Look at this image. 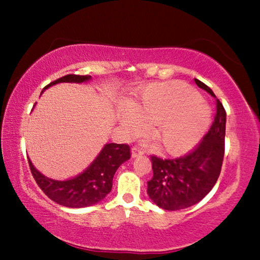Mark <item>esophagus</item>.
Listing matches in <instances>:
<instances>
[{"mask_svg":"<svg viewBox=\"0 0 260 260\" xmlns=\"http://www.w3.org/2000/svg\"><path fill=\"white\" fill-rule=\"evenodd\" d=\"M142 155H143V150H142V149L137 147H134L131 149V157L133 158H136L138 156H142Z\"/></svg>","mask_w":260,"mask_h":260,"instance_id":"1","label":"esophagus"}]
</instances>
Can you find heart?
<instances>
[{"instance_id":"b5f03b06","label":"heart","mask_w":260,"mask_h":260,"mask_svg":"<svg viewBox=\"0 0 260 260\" xmlns=\"http://www.w3.org/2000/svg\"><path fill=\"white\" fill-rule=\"evenodd\" d=\"M211 119V109L197 92L175 81L150 85L129 108L119 110L126 134L136 136L151 125L152 136L169 154L193 148L208 130Z\"/></svg>"}]
</instances>
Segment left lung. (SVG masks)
Wrapping results in <instances>:
<instances>
[{
    "mask_svg": "<svg viewBox=\"0 0 260 260\" xmlns=\"http://www.w3.org/2000/svg\"><path fill=\"white\" fill-rule=\"evenodd\" d=\"M200 88L215 97L202 81L195 79ZM226 112L216 99V115L211 129L193 150L176 158L162 159L152 156L154 176L148 182V195L167 211H179L201 201L218 181L225 152Z\"/></svg>",
    "mask_w": 260,
    "mask_h": 260,
    "instance_id": "1",
    "label": "left lung"
}]
</instances>
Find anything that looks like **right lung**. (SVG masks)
Instances as JSON below:
<instances>
[{
    "label": "right lung",
    "mask_w": 260,
    "mask_h": 260,
    "mask_svg": "<svg viewBox=\"0 0 260 260\" xmlns=\"http://www.w3.org/2000/svg\"><path fill=\"white\" fill-rule=\"evenodd\" d=\"M91 76L67 74L48 84L46 88L60 83H87ZM42 91V92H44ZM130 158L127 144L106 143L90 166L77 176L67 180H54L45 176L28 158L30 172L38 186L56 204L70 208H83L101 202L112 188V180L120 165Z\"/></svg>",
    "instance_id": "obj_1"
}]
</instances>
